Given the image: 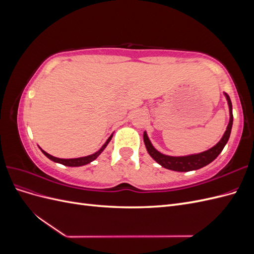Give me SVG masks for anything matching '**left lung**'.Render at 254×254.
I'll return each instance as SVG.
<instances>
[{
    "instance_id": "1",
    "label": "left lung",
    "mask_w": 254,
    "mask_h": 254,
    "mask_svg": "<svg viewBox=\"0 0 254 254\" xmlns=\"http://www.w3.org/2000/svg\"><path fill=\"white\" fill-rule=\"evenodd\" d=\"M226 97L229 104V109H230V122L228 124L227 130L224 134V136L221 137V140L214 146V147L210 148L209 150L203 151L201 153H197V155H190V156H186V157H170V156H165L163 153L159 152L153 146L151 145L147 134L144 132L143 139L144 143L146 146V149H147L148 153L150 157L157 161V162L162 165L163 167L167 168V170H172L176 172H190V171H195L199 170L209 163H211L213 160L217 158V156L221 152V150L224 149L225 145L227 144L230 133H231V129H232V124H233V114H232V103L231 99H230L229 95L227 93Z\"/></svg>"
}]
</instances>
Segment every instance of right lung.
<instances>
[{
    "label": "right lung",
    "instance_id": "1",
    "mask_svg": "<svg viewBox=\"0 0 254 254\" xmlns=\"http://www.w3.org/2000/svg\"><path fill=\"white\" fill-rule=\"evenodd\" d=\"M112 135L109 136V139L107 140V142L102 146V148L99 149L97 152L93 153V155H90V156H87V157H81V158H76V159H59V158H56V157H53L51 155H49V153L47 151H44L41 149V151L44 153L45 156H47L50 160L54 161V162H57V163H60V164H64V165H66V166H82V165H86L90 162H92V161L95 160L101 153L103 152V150L106 148V146L108 145V143L110 142Z\"/></svg>",
    "mask_w": 254,
    "mask_h": 254
}]
</instances>
